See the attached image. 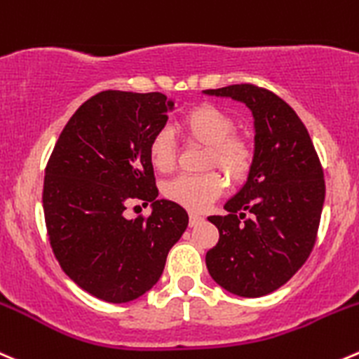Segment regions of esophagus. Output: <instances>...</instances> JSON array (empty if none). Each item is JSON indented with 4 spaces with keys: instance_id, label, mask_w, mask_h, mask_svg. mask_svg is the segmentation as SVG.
Segmentation results:
<instances>
[{
    "instance_id": "esophagus-1",
    "label": "esophagus",
    "mask_w": 359,
    "mask_h": 359,
    "mask_svg": "<svg viewBox=\"0 0 359 359\" xmlns=\"http://www.w3.org/2000/svg\"><path fill=\"white\" fill-rule=\"evenodd\" d=\"M201 221H203V217H201V215L189 214V226H191V228H193V226H198Z\"/></svg>"
}]
</instances>
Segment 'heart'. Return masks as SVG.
I'll return each instance as SVG.
<instances>
[{
  "label": "heart",
  "instance_id": "1",
  "mask_svg": "<svg viewBox=\"0 0 359 359\" xmlns=\"http://www.w3.org/2000/svg\"><path fill=\"white\" fill-rule=\"evenodd\" d=\"M189 140L207 145L205 168H219L231 182H243L252 168L254 152L245 138L235 135L231 117L214 105H201L191 110L180 123ZM149 161L158 172H170L175 165V144L166 130L158 131L149 144ZM224 191L219 173L179 175L163 186L166 200L193 212H201Z\"/></svg>",
  "mask_w": 359,
  "mask_h": 359
}]
</instances>
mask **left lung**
<instances>
[{
  "instance_id": "obj_1",
  "label": "left lung",
  "mask_w": 359,
  "mask_h": 359,
  "mask_svg": "<svg viewBox=\"0 0 359 359\" xmlns=\"http://www.w3.org/2000/svg\"><path fill=\"white\" fill-rule=\"evenodd\" d=\"M203 95L243 103L254 117V159L242 189L210 215L219 242L205 256L226 291L257 298L279 290L311 256L325 205V175L307 128L293 109L250 83Z\"/></svg>"
}]
</instances>
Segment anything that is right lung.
I'll list each match as a JSON object with an SVG mask.
<instances>
[{
	"label": "right lung",
	"instance_id": "add662e5",
	"mask_svg": "<svg viewBox=\"0 0 359 359\" xmlns=\"http://www.w3.org/2000/svg\"><path fill=\"white\" fill-rule=\"evenodd\" d=\"M170 110L161 93H98L73 114L45 168L52 250L66 276L100 300L126 304L147 293L189 222L180 205L158 200L149 161ZM133 201L151 203V215L128 219Z\"/></svg>",
	"mask_w": 359,
	"mask_h": 359
}]
</instances>
